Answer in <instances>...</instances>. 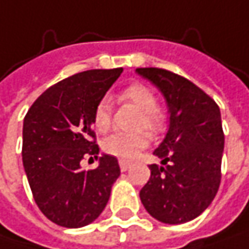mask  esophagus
Returning <instances> with one entry per match:
<instances>
[{"instance_id": "esophagus-1", "label": "esophagus", "mask_w": 249, "mask_h": 249, "mask_svg": "<svg viewBox=\"0 0 249 249\" xmlns=\"http://www.w3.org/2000/svg\"><path fill=\"white\" fill-rule=\"evenodd\" d=\"M119 166H120V170H122V171H127V170L130 169V163L126 161V160H120V161H119Z\"/></svg>"}]
</instances>
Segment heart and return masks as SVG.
Wrapping results in <instances>:
<instances>
[{"instance_id":"b5f03b06","label":"heart","mask_w":249,"mask_h":249,"mask_svg":"<svg viewBox=\"0 0 249 249\" xmlns=\"http://www.w3.org/2000/svg\"><path fill=\"white\" fill-rule=\"evenodd\" d=\"M122 102H129L136 106L142 116L139 119V127H146L151 132H160L164 127V117L157 109V98L153 90L142 83H133L122 90L119 95ZM93 126L99 132H106L110 126V103L107 99L99 100L93 110ZM150 137L146 132L137 133H115L109 136L103 147L109 154H113L123 160H132L140 151L147 147Z\"/></svg>"}]
</instances>
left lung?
Returning <instances> with one entry per match:
<instances>
[{"instance_id":"left-lung-1","label":"left lung","mask_w":249,"mask_h":249,"mask_svg":"<svg viewBox=\"0 0 249 249\" xmlns=\"http://www.w3.org/2000/svg\"><path fill=\"white\" fill-rule=\"evenodd\" d=\"M136 73L161 92L170 115L167 133L153 151L161 166H150V180L140 190L142 204L157 221H191L211 204L221 181L220 107L193 82L170 71L137 68Z\"/></svg>"}]
</instances>
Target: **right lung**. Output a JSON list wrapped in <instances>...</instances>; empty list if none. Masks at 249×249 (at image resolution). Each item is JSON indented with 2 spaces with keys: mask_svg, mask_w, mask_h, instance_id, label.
Instances as JSON below:
<instances>
[{
  "mask_svg": "<svg viewBox=\"0 0 249 249\" xmlns=\"http://www.w3.org/2000/svg\"><path fill=\"white\" fill-rule=\"evenodd\" d=\"M122 72V68L93 69L61 80L34 102L24 119L28 183L45 217L61 227L80 228L95 221L120 176L113 156L102 154L98 167L89 171L80 169V160L98 159L93 110Z\"/></svg>",
  "mask_w": 249,
  "mask_h": 249,
  "instance_id": "add662e5",
  "label": "right lung"
}]
</instances>
